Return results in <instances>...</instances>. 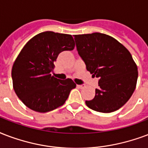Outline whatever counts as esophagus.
Instances as JSON below:
<instances>
[{"instance_id":"esophagus-1","label":"esophagus","mask_w":148,"mask_h":148,"mask_svg":"<svg viewBox=\"0 0 148 148\" xmlns=\"http://www.w3.org/2000/svg\"><path fill=\"white\" fill-rule=\"evenodd\" d=\"M77 87L78 88H83L84 86V85H80V84H77Z\"/></svg>"}]
</instances>
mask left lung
<instances>
[{"mask_svg": "<svg viewBox=\"0 0 148 148\" xmlns=\"http://www.w3.org/2000/svg\"><path fill=\"white\" fill-rule=\"evenodd\" d=\"M78 54L99 88L87 106L100 112H112L130 99L137 85L138 71L129 50L113 37L99 32L74 35Z\"/></svg>", "mask_w": 148, "mask_h": 148, "instance_id": "8db88e82", "label": "left lung"}]
</instances>
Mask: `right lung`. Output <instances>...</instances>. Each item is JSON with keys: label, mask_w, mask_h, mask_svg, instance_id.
I'll return each mask as SVG.
<instances>
[{"label": "right lung", "mask_w": 148, "mask_h": 148, "mask_svg": "<svg viewBox=\"0 0 148 148\" xmlns=\"http://www.w3.org/2000/svg\"><path fill=\"white\" fill-rule=\"evenodd\" d=\"M71 35L43 32L32 37L14 60L12 70L13 88L28 108L47 112L65 103L76 88L71 79L60 80L51 75L60 53L73 50Z\"/></svg>", "instance_id": "add662e5"}]
</instances>
